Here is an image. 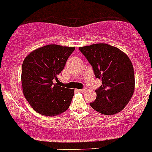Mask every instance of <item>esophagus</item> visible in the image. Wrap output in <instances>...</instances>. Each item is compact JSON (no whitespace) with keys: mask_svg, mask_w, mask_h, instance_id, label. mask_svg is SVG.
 I'll return each instance as SVG.
<instances>
[{"mask_svg":"<svg viewBox=\"0 0 152 152\" xmlns=\"http://www.w3.org/2000/svg\"><path fill=\"white\" fill-rule=\"evenodd\" d=\"M78 92L80 93H84L86 91V88H83V89H79V90H77Z\"/></svg>","mask_w":152,"mask_h":152,"instance_id":"1","label":"esophagus"}]
</instances>
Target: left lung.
<instances>
[{
    "mask_svg": "<svg viewBox=\"0 0 152 152\" xmlns=\"http://www.w3.org/2000/svg\"><path fill=\"white\" fill-rule=\"evenodd\" d=\"M92 66L95 76L101 80L96 99L90 105L97 112L110 115L123 110L134 90L132 64L123 52L107 44L79 47Z\"/></svg>",
    "mask_w": 152,
    "mask_h": 152,
    "instance_id": "8db88e82",
    "label": "left lung"
}]
</instances>
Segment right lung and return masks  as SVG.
I'll return each mask as SVG.
<instances>
[{
	"label": "right lung",
	"mask_w": 152,
	"mask_h": 152,
	"mask_svg": "<svg viewBox=\"0 0 152 152\" xmlns=\"http://www.w3.org/2000/svg\"><path fill=\"white\" fill-rule=\"evenodd\" d=\"M74 49L49 45L34 50L24 60L21 75L23 94L39 114L56 116L70 106L74 90L58 86V76Z\"/></svg>",
	"instance_id": "add662e5"
}]
</instances>
